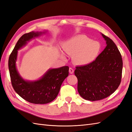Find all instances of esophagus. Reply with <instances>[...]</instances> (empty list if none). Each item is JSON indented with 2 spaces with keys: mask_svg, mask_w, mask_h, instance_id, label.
<instances>
[{
  "mask_svg": "<svg viewBox=\"0 0 132 132\" xmlns=\"http://www.w3.org/2000/svg\"><path fill=\"white\" fill-rule=\"evenodd\" d=\"M69 71L70 74H73L74 73V70L73 69V68H69Z\"/></svg>",
  "mask_w": 132,
  "mask_h": 132,
  "instance_id": "esophagus-1",
  "label": "esophagus"
}]
</instances>
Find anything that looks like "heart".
I'll return each instance as SVG.
<instances>
[{
    "mask_svg": "<svg viewBox=\"0 0 132 132\" xmlns=\"http://www.w3.org/2000/svg\"><path fill=\"white\" fill-rule=\"evenodd\" d=\"M101 48L98 41H93L85 35H78L65 42L63 51L67 54L74 56V61L78 64L87 65L95 61ZM62 55L65 58L64 55Z\"/></svg>",
    "mask_w": 132,
    "mask_h": 132,
    "instance_id": "heart-1",
    "label": "heart"
}]
</instances>
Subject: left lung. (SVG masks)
Instances as JSON below:
<instances>
[{"instance_id": "1", "label": "left lung", "mask_w": 132, "mask_h": 132, "mask_svg": "<svg viewBox=\"0 0 132 132\" xmlns=\"http://www.w3.org/2000/svg\"><path fill=\"white\" fill-rule=\"evenodd\" d=\"M106 47L94 61L76 67L78 91L86 100L97 101L109 96L117 90L122 78L123 62L117 47L111 38L101 34Z\"/></svg>"}]
</instances>
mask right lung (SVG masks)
I'll use <instances>...</instances> for the list:
<instances>
[{
  "label": "right lung",
  "instance_id": "add662e5",
  "mask_svg": "<svg viewBox=\"0 0 132 132\" xmlns=\"http://www.w3.org/2000/svg\"><path fill=\"white\" fill-rule=\"evenodd\" d=\"M46 32L47 31H32L23 35L9 58V70L14 90L26 101L35 104H45L53 101L57 96L62 82L69 75L68 66L50 69L37 80H25L20 75L16 66L18 50L26 46L32 39Z\"/></svg>",
  "mask_w": 132,
  "mask_h": 132
}]
</instances>
